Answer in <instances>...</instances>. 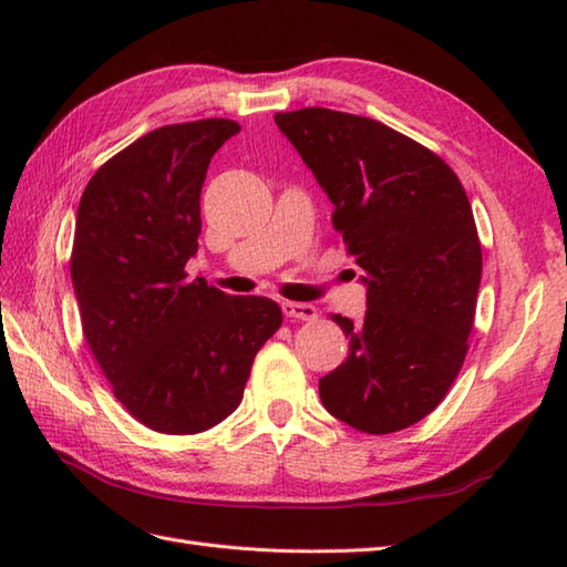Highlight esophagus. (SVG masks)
<instances>
[{"label": "esophagus", "mask_w": 567, "mask_h": 567, "mask_svg": "<svg viewBox=\"0 0 567 567\" xmlns=\"http://www.w3.org/2000/svg\"><path fill=\"white\" fill-rule=\"evenodd\" d=\"M282 311L287 319H299V321H315L319 317L317 307L307 302H282Z\"/></svg>", "instance_id": "34e87169"}]
</instances>
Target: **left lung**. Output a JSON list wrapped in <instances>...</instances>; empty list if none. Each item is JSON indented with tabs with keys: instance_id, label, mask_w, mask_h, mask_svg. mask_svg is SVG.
Returning <instances> with one entry per match:
<instances>
[{
	"instance_id": "8db88e82",
	"label": "left lung",
	"mask_w": 567,
	"mask_h": 567,
	"mask_svg": "<svg viewBox=\"0 0 567 567\" xmlns=\"http://www.w3.org/2000/svg\"><path fill=\"white\" fill-rule=\"evenodd\" d=\"M333 204L363 275V323L333 315L348 358L319 380L329 414L365 433L416 424L441 404L473 331L483 248L461 179L436 153L375 118L275 114Z\"/></svg>"
}]
</instances>
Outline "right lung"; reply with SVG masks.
<instances>
[{"mask_svg": "<svg viewBox=\"0 0 567 567\" xmlns=\"http://www.w3.org/2000/svg\"><path fill=\"white\" fill-rule=\"evenodd\" d=\"M238 131L231 118L155 128L92 175L78 207L70 275L84 339L128 414L173 436L234 412L282 323L272 299L185 272L212 155Z\"/></svg>", "mask_w": 567, "mask_h": 567, "instance_id": "1", "label": "right lung"}]
</instances>
